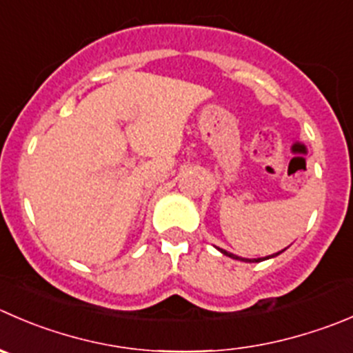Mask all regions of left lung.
<instances>
[{"mask_svg":"<svg viewBox=\"0 0 353 353\" xmlns=\"http://www.w3.org/2000/svg\"><path fill=\"white\" fill-rule=\"evenodd\" d=\"M215 248H217V246H215ZM219 252L221 253H224L225 256H231V259H234V260H241V262H262V260H268V259H274V256H278L279 253H283L285 252V250H281V252H278V253H272V255H268V256H260V259H243V256H238V255H234V253H231V252H225V250H222V248H217Z\"/></svg>","mask_w":353,"mask_h":353,"instance_id":"1","label":"left lung"}]
</instances>
